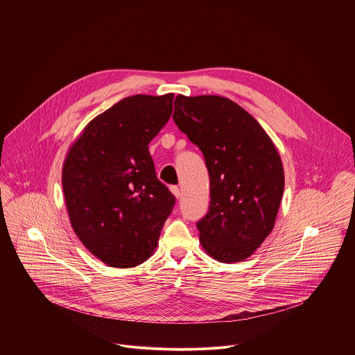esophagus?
Returning <instances> with one entry per match:
<instances>
[{
  "label": "esophagus",
  "instance_id": "1",
  "mask_svg": "<svg viewBox=\"0 0 355 355\" xmlns=\"http://www.w3.org/2000/svg\"><path fill=\"white\" fill-rule=\"evenodd\" d=\"M170 191L173 192V195H174L177 199H180V196H181V191H180V188H178L177 185H173V187H170Z\"/></svg>",
  "mask_w": 355,
  "mask_h": 355
}]
</instances>
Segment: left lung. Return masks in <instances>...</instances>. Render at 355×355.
Segmentation results:
<instances>
[{
  "instance_id": "obj_1",
  "label": "left lung",
  "mask_w": 355,
  "mask_h": 355,
  "mask_svg": "<svg viewBox=\"0 0 355 355\" xmlns=\"http://www.w3.org/2000/svg\"><path fill=\"white\" fill-rule=\"evenodd\" d=\"M173 119L204 153L211 181L199 241L220 263L250 257L275 225L284 193V167L261 125L232 99L177 95Z\"/></svg>"
}]
</instances>
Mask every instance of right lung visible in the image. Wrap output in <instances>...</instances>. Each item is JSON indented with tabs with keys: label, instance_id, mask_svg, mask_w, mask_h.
Instances as JSON below:
<instances>
[{
	"label": "right lung",
	"instance_id": "1",
	"mask_svg": "<svg viewBox=\"0 0 355 355\" xmlns=\"http://www.w3.org/2000/svg\"><path fill=\"white\" fill-rule=\"evenodd\" d=\"M173 98H123L84 128L66 156L62 184L73 230L110 267H136L153 254L175 204L148 153Z\"/></svg>",
	"mask_w": 355,
	"mask_h": 355
}]
</instances>
